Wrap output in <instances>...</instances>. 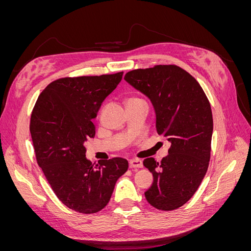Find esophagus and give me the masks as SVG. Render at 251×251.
Returning a JSON list of instances; mask_svg holds the SVG:
<instances>
[{
	"label": "esophagus",
	"instance_id": "34e87169",
	"mask_svg": "<svg viewBox=\"0 0 251 251\" xmlns=\"http://www.w3.org/2000/svg\"><path fill=\"white\" fill-rule=\"evenodd\" d=\"M128 165H130L131 169H140L142 168V161L140 159H131L128 161Z\"/></svg>",
	"mask_w": 251,
	"mask_h": 251
}]
</instances>
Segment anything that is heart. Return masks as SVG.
<instances>
[{"mask_svg": "<svg viewBox=\"0 0 251 251\" xmlns=\"http://www.w3.org/2000/svg\"><path fill=\"white\" fill-rule=\"evenodd\" d=\"M139 100H141L140 98H138V97H128L127 98V100H126V104H128V103H133V102H136V101H139Z\"/></svg>", "mask_w": 251, "mask_h": 251, "instance_id": "obj_1", "label": "heart"}]
</instances>
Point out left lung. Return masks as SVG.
Wrapping results in <instances>:
<instances>
[{"label":"left lung","mask_w":251,"mask_h":251,"mask_svg":"<svg viewBox=\"0 0 251 251\" xmlns=\"http://www.w3.org/2000/svg\"><path fill=\"white\" fill-rule=\"evenodd\" d=\"M125 79L150 98L156 128L171 142L169 155L143 165L154 181L144 193L157 209L173 210L192 198L208 169L214 123L210 103L191 74L176 65H157L127 72Z\"/></svg>","instance_id":"left-lung-1"}]
</instances>
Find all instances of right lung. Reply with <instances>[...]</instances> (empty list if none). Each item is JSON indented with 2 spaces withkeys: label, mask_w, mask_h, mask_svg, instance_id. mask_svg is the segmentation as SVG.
<instances>
[{
  "label": "right lung",
  "mask_w": 251,
  "mask_h": 251,
  "mask_svg": "<svg viewBox=\"0 0 251 251\" xmlns=\"http://www.w3.org/2000/svg\"><path fill=\"white\" fill-rule=\"evenodd\" d=\"M124 72L59 78L43 90L30 119L37 164L57 198L81 214H95L111 199L118 178L127 171L124 158L93 165L85 142L95 136L93 119Z\"/></svg>",
  "instance_id": "right-lung-1"
}]
</instances>
